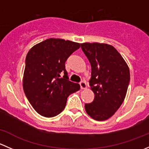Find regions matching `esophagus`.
Here are the masks:
<instances>
[{
  "label": "esophagus",
  "instance_id": "obj_1",
  "mask_svg": "<svg viewBox=\"0 0 149 149\" xmlns=\"http://www.w3.org/2000/svg\"><path fill=\"white\" fill-rule=\"evenodd\" d=\"M80 86L81 89H85V88H86V83L82 81L80 82Z\"/></svg>",
  "mask_w": 149,
  "mask_h": 149
}]
</instances>
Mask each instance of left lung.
Wrapping results in <instances>:
<instances>
[{
    "label": "left lung",
    "instance_id": "obj_1",
    "mask_svg": "<svg viewBox=\"0 0 149 149\" xmlns=\"http://www.w3.org/2000/svg\"><path fill=\"white\" fill-rule=\"evenodd\" d=\"M81 47L91 64L89 86L94 94L92 102L85 104L86 112L96 120H105L124 101L130 83V70L113 46L86 42Z\"/></svg>",
    "mask_w": 149,
    "mask_h": 149
}]
</instances>
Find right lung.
Here are the masks:
<instances>
[{"label":"right lung","instance_id":"add662e5","mask_svg":"<svg viewBox=\"0 0 149 149\" xmlns=\"http://www.w3.org/2000/svg\"><path fill=\"white\" fill-rule=\"evenodd\" d=\"M80 44L50 38L30 49L26 57L23 78L25 95L36 112L52 118L65 107L70 94L80 85L69 81L65 63ZM62 73L64 77L60 78Z\"/></svg>","mask_w":149,"mask_h":149}]
</instances>
